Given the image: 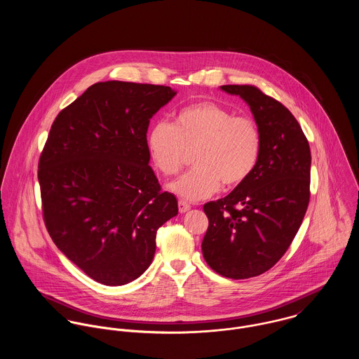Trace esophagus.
Wrapping results in <instances>:
<instances>
[{
	"label": "esophagus",
	"mask_w": 359,
	"mask_h": 359,
	"mask_svg": "<svg viewBox=\"0 0 359 359\" xmlns=\"http://www.w3.org/2000/svg\"><path fill=\"white\" fill-rule=\"evenodd\" d=\"M191 208V205L188 202H184V201H178V210L180 212H185Z\"/></svg>",
	"instance_id": "34e87169"
}]
</instances>
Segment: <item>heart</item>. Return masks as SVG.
<instances>
[{"label": "heart", "instance_id": "obj_1", "mask_svg": "<svg viewBox=\"0 0 359 359\" xmlns=\"http://www.w3.org/2000/svg\"><path fill=\"white\" fill-rule=\"evenodd\" d=\"M154 165L164 175H177L194 152V170L170 185L185 201L214 195L242 185L255 171L261 152V134L250 117L235 116L217 103H192L174 116L172 126L157 123L148 135Z\"/></svg>", "mask_w": 359, "mask_h": 359}]
</instances>
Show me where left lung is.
<instances>
[{
  "instance_id": "obj_1",
  "label": "left lung",
  "mask_w": 359,
  "mask_h": 359,
  "mask_svg": "<svg viewBox=\"0 0 359 359\" xmlns=\"http://www.w3.org/2000/svg\"><path fill=\"white\" fill-rule=\"evenodd\" d=\"M250 106L261 134L252 175L228 196L203 205L208 228L205 262L231 279L272 268L292 245L309 203L311 151L307 138L282 103L255 86H221Z\"/></svg>"
}]
</instances>
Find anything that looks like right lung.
I'll return each mask as SVG.
<instances>
[{
  "mask_svg": "<svg viewBox=\"0 0 359 359\" xmlns=\"http://www.w3.org/2000/svg\"><path fill=\"white\" fill-rule=\"evenodd\" d=\"M170 87L104 81L55 118L39 161L43 215L56 248L94 280L140 278L156 232L178 214L149 165L147 133L175 97Z\"/></svg>",
  "mask_w": 359,
  "mask_h": 359,
  "instance_id": "1",
  "label": "right lung"
}]
</instances>
